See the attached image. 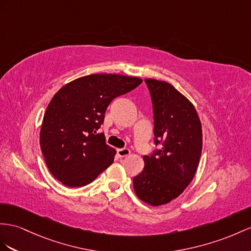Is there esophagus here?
Listing matches in <instances>:
<instances>
[{
	"instance_id": "esophagus-1",
	"label": "esophagus",
	"mask_w": 251,
	"mask_h": 251,
	"mask_svg": "<svg viewBox=\"0 0 251 251\" xmlns=\"http://www.w3.org/2000/svg\"><path fill=\"white\" fill-rule=\"evenodd\" d=\"M117 153H118V156H119L120 158H124V157L129 155L130 151L128 150V149H120V150L117 151Z\"/></svg>"
}]
</instances>
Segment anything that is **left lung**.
Wrapping results in <instances>:
<instances>
[{
  "label": "left lung",
  "instance_id": "1",
  "mask_svg": "<svg viewBox=\"0 0 251 251\" xmlns=\"http://www.w3.org/2000/svg\"><path fill=\"white\" fill-rule=\"evenodd\" d=\"M152 102L153 142L144 169L133 177L137 196L151 205L177 198L194 178L201 155V120L192 102L166 81L145 79Z\"/></svg>",
  "mask_w": 251,
  "mask_h": 251
}]
</instances>
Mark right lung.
<instances>
[{"instance_id":"right-lung-1","label":"right lung","mask_w":251,"mask_h":251,"mask_svg":"<svg viewBox=\"0 0 251 251\" xmlns=\"http://www.w3.org/2000/svg\"><path fill=\"white\" fill-rule=\"evenodd\" d=\"M141 82L138 77L92 74L67 83L54 95L43 117L40 146L57 180L70 188L83 187L112 164L115 151L98 130L109 104Z\"/></svg>"}]
</instances>
